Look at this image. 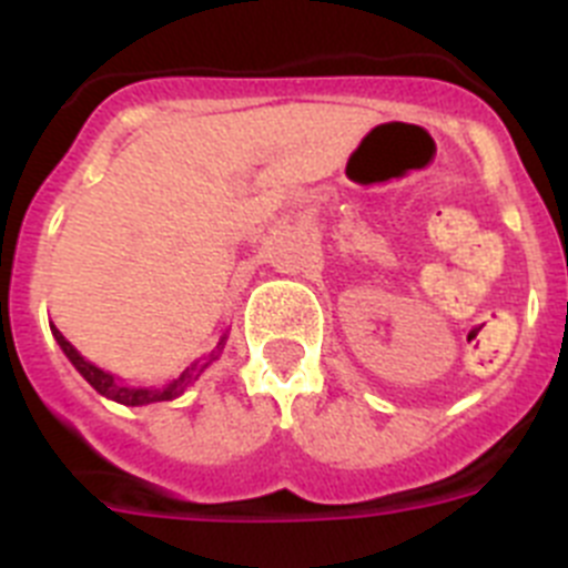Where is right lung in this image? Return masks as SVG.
<instances>
[{
  "label": "right lung",
  "instance_id": "1",
  "mask_svg": "<svg viewBox=\"0 0 568 568\" xmlns=\"http://www.w3.org/2000/svg\"><path fill=\"white\" fill-rule=\"evenodd\" d=\"M50 329H53V338L59 341V346L64 349V355L70 358V364L77 366L79 373H82V378L88 381V384L93 386L99 395H104V398H110V400H119V404H124V406H144V404H159V400L179 398V395H182L195 378H199V373H202L204 366H207L210 361H215V355L222 353L224 341H227V335L219 341V346H215L213 353H210V361H195V364H190L187 369L179 375V378L170 381V384L162 386V389H155V386H122V384H115L113 375L104 373V369H99V366H93L90 361H84L82 355L73 349V344H70V341L64 338V335L59 333L57 327H50Z\"/></svg>",
  "mask_w": 568,
  "mask_h": 568
}]
</instances>
